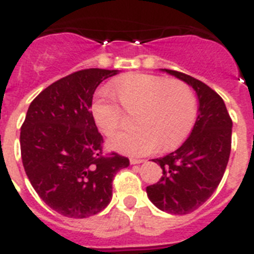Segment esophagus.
Masks as SVG:
<instances>
[{"mask_svg": "<svg viewBox=\"0 0 254 254\" xmlns=\"http://www.w3.org/2000/svg\"><path fill=\"white\" fill-rule=\"evenodd\" d=\"M143 160H140V158H134L131 157L130 158V164L131 165H138V164H142Z\"/></svg>", "mask_w": 254, "mask_h": 254, "instance_id": "esophagus-1", "label": "esophagus"}]
</instances>
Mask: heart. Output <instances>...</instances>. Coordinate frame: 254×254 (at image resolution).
<instances>
[{
	"label": "heart",
	"instance_id": "b5f03b06",
	"mask_svg": "<svg viewBox=\"0 0 254 254\" xmlns=\"http://www.w3.org/2000/svg\"><path fill=\"white\" fill-rule=\"evenodd\" d=\"M116 94L121 107L134 114L131 130L118 134L110 145L134 156L151 153L160 147L171 148L188 135L197 118V98L190 85L182 80L149 74H135L119 80ZM109 90H101L92 103L97 127L114 135L123 125L124 112Z\"/></svg>",
	"mask_w": 254,
	"mask_h": 254
}]
</instances>
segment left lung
<instances>
[{"instance_id":"left-lung-1","label":"left lung","mask_w":254,"mask_h":254,"mask_svg":"<svg viewBox=\"0 0 254 254\" xmlns=\"http://www.w3.org/2000/svg\"><path fill=\"white\" fill-rule=\"evenodd\" d=\"M164 70L194 88L199 114L190 135L179 148L152 160L161 166L162 176L147 187V194L161 211L187 215L202 206L221 182L231 151L233 120L224 100L212 88L184 72Z\"/></svg>"}]
</instances>
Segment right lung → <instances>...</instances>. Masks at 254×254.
I'll return each instance as SVG.
<instances>
[{
    "instance_id": "right-lung-1",
    "label": "right lung",
    "mask_w": 254,
    "mask_h": 254,
    "mask_svg": "<svg viewBox=\"0 0 254 254\" xmlns=\"http://www.w3.org/2000/svg\"><path fill=\"white\" fill-rule=\"evenodd\" d=\"M118 70L84 69L43 89L21 125V160L34 190L60 215L84 219L112 198V182L129 158L103 153L90 111L94 90Z\"/></svg>"
}]
</instances>
